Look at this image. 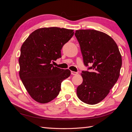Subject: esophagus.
<instances>
[{"label": "esophagus", "instance_id": "obj_1", "mask_svg": "<svg viewBox=\"0 0 132 132\" xmlns=\"http://www.w3.org/2000/svg\"><path fill=\"white\" fill-rule=\"evenodd\" d=\"M71 74H72V75H75L78 74V73H77V72H75V71H71Z\"/></svg>", "mask_w": 132, "mask_h": 132}]
</instances>
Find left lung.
<instances>
[{"label":"left lung","mask_w":132,"mask_h":132,"mask_svg":"<svg viewBox=\"0 0 132 132\" xmlns=\"http://www.w3.org/2000/svg\"><path fill=\"white\" fill-rule=\"evenodd\" d=\"M80 46L84 65L83 81L78 86V98L87 104L103 100L118 80L122 57L116 43L110 36L95 30H79L75 33ZM89 65H91L89 67Z\"/></svg>","instance_id":"obj_1"}]
</instances>
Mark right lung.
<instances>
[{
	"label": "right lung",
	"mask_w": 132,
	"mask_h": 132,
	"mask_svg": "<svg viewBox=\"0 0 132 132\" xmlns=\"http://www.w3.org/2000/svg\"><path fill=\"white\" fill-rule=\"evenodd\" d=\"M73 30L52 27L34 31L21 47L19 75L28 93L36 101L48 103L58 95L69 69L54 67L63 46L73 37Z\"/></svg>",
	"instance_id": "1"
}]
</instances>
